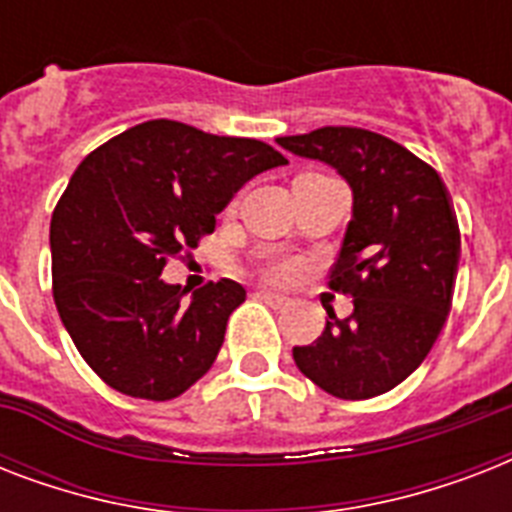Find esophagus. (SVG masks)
<instances>
[{"label":"esophagus","mask_w":512,"mask_h":512,"mask_svg":"<svg viewBox=\"0 0 512 512\" xmlns=\"http://www.w3.org/2000/svg\"><path fill=\"white\" fill-rule=\"evenodd\" d=\"M257 297H260V300H265V303H271V305H287L289 300L284 295H279V292H271V289H260V292H257Z\"/></svg>","instance_id":"obj_1"}]
</instances>
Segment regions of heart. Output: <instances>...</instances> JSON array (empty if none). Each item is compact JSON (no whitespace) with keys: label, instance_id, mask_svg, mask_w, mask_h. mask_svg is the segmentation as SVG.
<instances>
[{"label":"heart","instance_id":"obj_1","mask_svg":"<svg viewBox=\"0 0 512 512\" xmlns=\"http://www.w3.org/2000/svg\"><path fill=\"white\" fill-rule=\"evenodd\" d=\"M295 271H297V265L292 263V260H279V263H273L271 268H268V273H271L273 279H279V281L295 276Z\"/></svg>","mask_w":512,"mask_h":512}]
</instances>
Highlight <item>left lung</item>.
Wrapping results in <instances>:
<instances>
[{
  "mask_svg": "<svg viewBox=\"0 0 512 512\" xmlns=\"http://www.w3.org/2000/svg\"><path fill=\"white\" fill-rule=\"evenodd\" d=\"M295 156L335 167L353 191L329 289L353 313H329L319 340L292 350L297 369L345 401L404 382L438 340L452 308L460 225L438 172L377 132L321 127L276 140Z\"/></svg>",
  "mask_w": 512,
  "mask_h": 512,
  "instance_id": "1",
  "label": "left lung"
}]
</instances>
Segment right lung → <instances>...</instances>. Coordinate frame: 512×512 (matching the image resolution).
I'll list each match as a JSON object with an SVG mask.
<instances>
[{"instance_id":"add662e5","label":"right lung","mask_w":512,"mask_h":512,"mask_svg":"<svg viewBox=\"0 0 512 512\" xmlns=\"http://www.w3.org/2000/svg\"><path fill=\"white\" fill-rule=\"evenodd\" d=\"M281 164L287 159L260 140L154 119L76 167L52 212V297L106 385L170 401L209 372L247 292L220 279L185 297L188 289L162 279L164 265L215 231V215L241 185Z\"/></svg>"}]
</instances>
